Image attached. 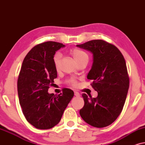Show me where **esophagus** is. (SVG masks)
<instances>
[{"label":"esophagus","mask_w":145,"mask_h":145,"mask_svg":"<svg viewBox=\"0 0 145 145\" xmlns=\"http://www.w3.org/2000/svg\"><path fill=\"white\" fill-rule=\"evenodd\" d=\"M74 95L75 96H76V97H80V94L79 93V92L78 91H74Z\"/></svg>","instance_id":"34e87169"}]
</instances>
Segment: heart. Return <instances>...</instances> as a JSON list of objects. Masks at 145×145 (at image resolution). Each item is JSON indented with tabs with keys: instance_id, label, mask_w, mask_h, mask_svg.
Masks as SVG:
<instances>
[{
	"instance_id": "heart-1",
	"label": "heart",
	"mask_w": 145,
	"mask_h": 145,
	"mask_svg": "<svg viewBox=\"0 0 145 145\" xmlns=\"http://www.w3.org/2000/svg\"><path fill=\"white\" fill-rule=\"evenodd\" d=\"M71 54L72 55L73 57H74L75 60L76 61L77 63L80 62V61H82V59L85 58H88V56L85 52L83 51L82 50L78 49V48H73L70 51ZM61 55L60 53H56L54 55L53 58L54 61V64L55 68L56 70H59V67H60V61H61ZM69 83L71 86H76V81L73 79L69 80Z\"/></svg>"
}]
</instances>
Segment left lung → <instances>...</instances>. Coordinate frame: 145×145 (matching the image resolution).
Here are the masks:
<instances>
[{
    "label": "left lung",
    "instance_id": "8db88e82",
    "mask_svg": "<svg viewBox=\"0 0 145 145\" xmlns=\"http://www.w3.org/2000/svg\"><path fill=\"white\" fill-rule=\"evenodd\" d=\"M93 54V64L88 80L97 91V97L82 94L84 106L82 118L93 127L109 126L121 114L129 87L126 62L116 46L102 40H93L77 45Z\"/></svg>",
    "mask_w": 145,
    "mask_h": 145
}]
</instances>
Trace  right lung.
I'll list each match as a JSON object with an SVG mask.
<instances>
[{
	"label": "right lung",
	"mask_w": 145,
	"mask_h": 145,
	"mask_svg": "<svg viewBox=\"0 0 145 145\" xmlns=\"http://www.w3.org/2000/svg\"><path fill=\"white\" fill-rule=\"evenodd\" d=\"M64 46L52 41L38 44L23 60L17 82L19 103L27 121L36 129H49L58 124L74 95L68 88L58 95L48 92L57 78L54 56Z\"/></svg>",
	"instance_id": "add662e5"
}]
</instances>
